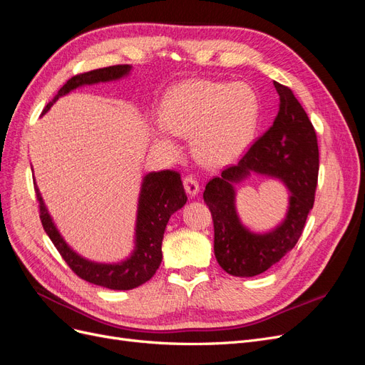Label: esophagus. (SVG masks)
Masks as SVG:
<instances>
[{
    "instance_id": "34e87169",
    "label": "esophagus",
    "mask_w": 365,
    "mask_h": 365,
    "mask_svg": "<svg viewBox=\"0 0 365 365\" xmlns=\"http://www.w3.org/2000/svg\"><path fill=\"white\" fill-rule=\"evenodd\" d=\"M184 189H185L187 195L196 196L197 193H200L201 185H200V182H197V180L195 178V176H192V175H187L185 178H184Z\"/></svg>"
}]
</instances>
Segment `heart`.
<instances>
[{
  "instance_id": "heart-1",
  "label": "heart",
  "mask_w": 365,
  "mask_h": 365,
  "mask_svg": "<svg viewBox=\"0 0 365 365\" xmlns=\"http://www.w3.org/2000/svg\"><path fill=\"white\" fill-rule=\"evenodd\" d=\"M161 121L181 137L193 135V152L201 163L219 168L237 160L256 134L259 101L247 83L192 81L181 83L164 98ZM158 140L172 148L169 132Z\"/></svg>"
}]
</instances>
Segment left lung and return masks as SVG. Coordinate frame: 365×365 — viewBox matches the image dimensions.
<instances>
[{
    "label": "left lung",
    "instance_id": "1",
    "mask_svg": "<svg viewBox=\"0 0 365 365\" xmlns=\"http://www.w3.org/2000/svg\"><path fill=\"white\" fill-rule=\"evenodd\" d=\"M280 97L272 126L254 143L236 165L208 181L204 202L213 216L215 256L225 272L254 277L269 269L300 239L314 207L318 181V143L315 129L288 86L274 82ZM256 171L282 180L290 192L284 222L268 234H252L235 212L234 184Z\"/></svg>",
    "mask_w": 365,
    "mask_h": 365
}]
</instances>
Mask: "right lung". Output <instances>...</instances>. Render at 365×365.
Segmentation results:
<instances>
[{
  "label": "right lung",
  "mask_w": 365,
  "mask_h": 365,
  "mask_svg": "<svg viewBox=\"0 0 365 365\" xmlns=\"http://www.w3.org/2000/svg\"><path fill=\"white\" fill-rule=\"evenodd\" d=\"M130 68V65H113V67L73 76L54 96L53 101L43 108L42 114H46L59 97L68 94L76 88L118 81L121 77L128 76ZM35 190L39 201V217L42 227L73 272L93 284L115 291L134 289L153 277L163 259L161 244L165 225L176 210L182 208L187 202V195L178 172L161 170L148 173L143 178L138 197L134 251L126 260L120 263H97L83 259L68 247L54 225L36 184Z\"/></svg>",
  "instance_id": "obj_1"
}]
</instances>
